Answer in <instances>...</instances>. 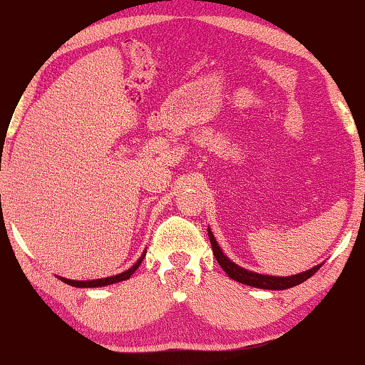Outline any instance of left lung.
Masks as SVG:
<instances>
[{"mask_svg":"<svg viewBox=\"0 0 365 365\" xmlns=\"http://www.w3.org/2000/svg\"><path fill=\"white\" fill-rule=\"evenodd\" d=\"M207 235H209V240H211V247H212V254H215L217 264H220L221 267H223V271L226 274L230 276L232 279H235L238 283H244V284H249V287H255V288H264V290H287V288H292V287H297V284L304 283L305 279H309L314 273H317V269L321 267L316 266L312 267V269L305 271V273H299L295 276H267V274H257V273H252V271H247L244 267L237 266L235 262L230 261L226 255L221 252L220 245H217L215 235L211 233V230H207Z\"/></svg>","mask_w":365,"mask_h":365,"instance_id":"1","label":"left lung"}]
</instances>
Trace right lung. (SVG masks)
<instances>
[{"instance_id":"obj_1","label":"right lung","mask_w":365,"mask_h":365,"mask_svg":"<svg viewBox=\"0 0 365 365\" xmlns=\"http://www.w3.org/2000/svg\"><path fill=\"white\" fill-rule=\"evenodd\" d=\"M142 259H144V255L133 264L132 267H130L128 271H125V273H120L116 276H110V278H103V279H92V282H73V279H66V278H61V282H65L66 284H72V287H78V288H91V287H104V284H113V283H118V282H123V279H128L130 276L135 273L137 267L140 266Z\"/></svg>"}]
</instances>
